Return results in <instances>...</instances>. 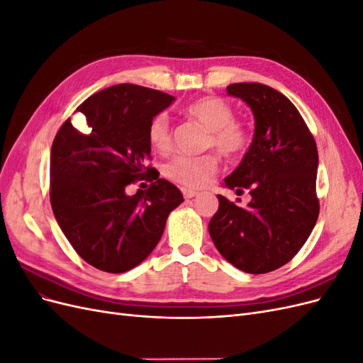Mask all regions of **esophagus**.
I'll return each instance as SVG.
<instances>
[{
    "label": "esophagus",
    "instance_id": "obj_1",
    "mask_svg": "<svg viewBox=\"0 0 363 363\" xmlns=\"http://www.w3.org/2000/svg\"><path fill=\"white\" fill-rule=\"evenodd\" d=\"M182 192H183V196H184L186 200L194 199V196L196 195V192H195V191H192V189H188V188H183V189H182Z\"/></svg>",
    "mask_w": 363,
    "mask_h": 363
}]
</instances>
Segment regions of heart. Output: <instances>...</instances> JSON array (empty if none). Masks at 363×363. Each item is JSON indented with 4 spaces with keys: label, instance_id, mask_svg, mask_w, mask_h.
I'll list each match as a JSON object with an SVG mask.
<instances>
[{
    "label": "heart",
    "instance_id": "heart-1",
    "mask_svg": "<svg viewBox=\"0 0 363 363\" xmlns=\"http://www.w3.org/2000/svg\"><path fill=\"white\" fill-rule=\"evenodd\" d=\"M186 115L196 119L208 130L206 147L215 148L219 155L233 159L247 151L251 142V131L242 121L235 119V111L219 96H204L186 107ZM148 140L157 151H168L172 144L169 118L157 113L148 124ZM219 160L212 152L203 156L179 155L163 164L164 177L191 189L206 186L218 171Z\"/></svg>",
    "mask_w": 363,
    "mask_h": 363
}]
</instances>
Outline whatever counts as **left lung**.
Here are the masks:
<instances>
[{"mask_svg": "<svg viewBox=\"0 0 363 363\" xmlns=\"http://www.w3.org/2000/svg\"><path fill=\"white\" fill-rule=\"evenodd\" d=\"M227 94L245 101L255 115V138L239 167L225 179L245 207L218 195L208 223L216 250L248 274L277 269L300 251L320 213L316 196L318 150L296 107L262 83H235Z\"/></svg>", "mask_w": 363, "mask_h": 363, "instance_id": "obj_1", "label": "left lung"}]
</instances>
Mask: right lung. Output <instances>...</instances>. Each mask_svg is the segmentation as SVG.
I'll use <instances>...</instances> for the list:
<instances>
[{"label":"right lung","mask_w":363,"mask_h":363,"mask_svg":"<svg viewBox=\"0 0 363 363\" xmlns=\"http://www.w3.org/2000/svg\"><path fill=\"white\" fill-rule=\"evenodd\" d=\"M172 95L136 84H116L91 95L57 131L50 157V200L63 235L84 262L106 272H125L144 262L163 235L182 192L163 179L127 195L147 179L150 121L171 106ZM148 180V179H147Z\"/></svg>","instance_id":"obj_1"}]
</instances>
